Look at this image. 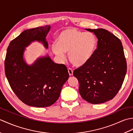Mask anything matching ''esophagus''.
<instances>
[{
  "label": "esophagus",
  "instance_id": "obj_1",
  "mask_svg": "<svg viewBox=\"0 0 133 133\" xmlns=\"http://www.w3.org/2000/svg\"><path fill=\"white\" fill-rule=\"evenodd\" d=\"M68 72H69V74L70 76L73 75V70L71 68L68 69Z\"/></svg>",
  "mask_w": 133,
  "mask_h": 133
}]
</instances>
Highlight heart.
Instances as JSON below:
<instances>
[{"mask_svg":"<svg viewBox=\"0 0 133 133\" xmlns=\"http://www.w3.org/2000/svg\"><path fill=\"white\" fill-rule=\"evenodd\" d=\"M56 44L52 50L62 59L64 52H69L70 62L76 67L84 66L90 61L97 50L98 40L94 34L85 32L74 28H67L58 34Z\"/></svg>","mask_w":133,"mask_h":133,"instance_id":"b5f03b06","label":"heart"}]
</instances>
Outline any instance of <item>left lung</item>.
<instances>
[{"instance_id":"8db88e82","label":"left lung","mask_w":133,"mask_h":133,"mask_svg":"<svg viewBox=\"0 0 133 133\" xmlns=\"http://www.w3.org/2000/svg\"><path fill=\"white\" fill-rule=\"evenodd\" d=\"M86 30L98 38L97 49L90 61L74 71L79 83V92L92 104L112 99L122 87L127 63L120 39L103 29Z\"/></svg>"}]
</instances>
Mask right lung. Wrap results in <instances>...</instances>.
Segmentation results:
<instances>
[{
    "label": "right lung",
    "mask_w": 133,
    "mask_h": 133,
    "mask_svg": "<svg viewBox=\"0 0 133 133\" xmlns=\"http://www.w3.org/2000/svg\"><path fill=\"white\" fill-rule=\"evenodd\" d=\"M50 26L26 30L10 42L4 62L5 76L18 98L30 106L52 105L60 95L62 86L69 77L63 64L55 63L49 56L28 65L23 60L25 47L31 42H41L48 49L46 35Z\"/></svg>",
    "instance_id": "right-lung-1"
}]
</instances>
